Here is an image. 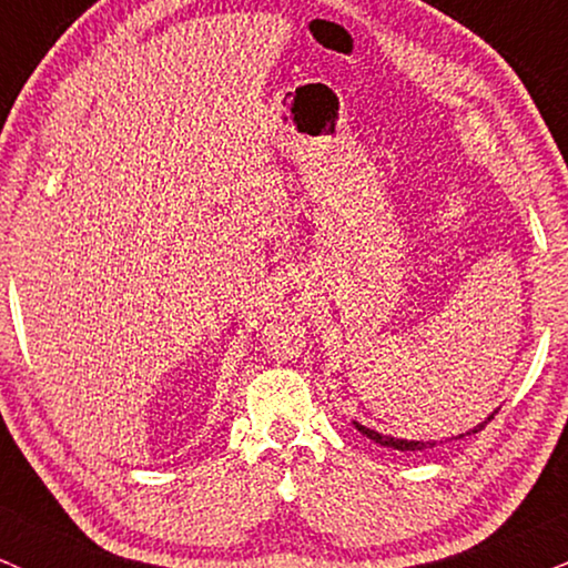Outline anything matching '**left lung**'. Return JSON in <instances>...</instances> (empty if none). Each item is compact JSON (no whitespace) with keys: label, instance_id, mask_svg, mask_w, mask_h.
<instances>
[{"label":"left lung","instance_id":"left-lung-1","mask_svg":"<svg viewBox=\"0 0 568 568\" xmlns=\"http://www.w3.org/2000/svg\"><path fill=\"white\" fill-rule=\"evenodd\" d=\"M489 419H495V415H491ZM489 419H486V423H489ZM486 423H481L478 425V428H473L470 433H478L484 428ZM356 428L364 433L366 438H372V442H377V444H383V446H390V449H398V452H423V449H430V446H436V444H430V442H406V438H393V436H383V433H377V430H369V428H364V425H358L356 423ZM463 438V436H459Z\"/></svg>","mask_w":568,"mask_h":568}]
</instances>
